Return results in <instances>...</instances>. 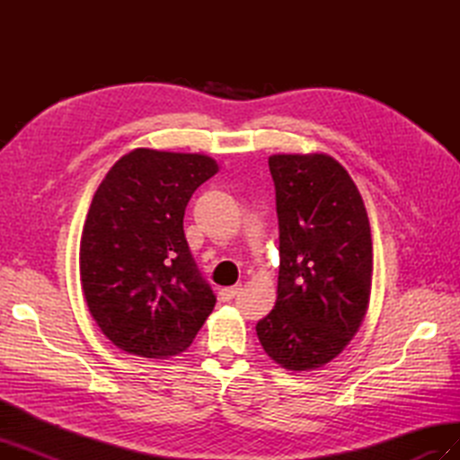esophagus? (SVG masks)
Wrapping results in <instances>:
<instances>
[{
	"label": "esophagus",
	"instance_id": "34e87169",
	"mask_svg": "<svg viewBox=\"0 0 460 460\" xmlns=\"http://www.w3.org/2000/svg\"><path fill=\"white\" fill-rule=\"evenodd\" d=\"M238 291H240V286L222 288V289L218 291V297H220L222 301H230V299H234V297H235V294H238Z\"/></svg>",
	"mask_w": 460,
	"mask_h": 460
}]
</instances>
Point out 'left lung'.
Here are the masks:
<instances>
[{
  "mask_svg": "<svg viewBox=\"0 0 460 460\" xmlns=\"http://www.w3.org/2000/svg\"><path fill=\"white\" fill-rule=\"evenodd\" d=\"M269 166L280 272L257 338L282 368L316 370L349 345L368 311L370 222L353 178L326 153H276Z\"/></svg>",
  "mask_w": 460,
  "mask_h": 460,
  "instance_id": "obj_1",
  "label": "left lung"
}]
</instances>
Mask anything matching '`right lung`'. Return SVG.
<instances>
[{
	"mask_svg": "<svg viewBox=\"0 0 460 460\" xmlns=\"http://www.w3.org/2000/svg\"><path fill=\"white\" fill-rule=\"evenodd\" d=\"M218 163L132 149L95 190L80 238V282L95 324L130 355L184 353L217 297L191 259L186 205Z\"/></svg>",
	"mask_w": 460,
	"mask_h": 460,
	"instance_id": "1",
	"label": "right lung"
}]
</instances>
